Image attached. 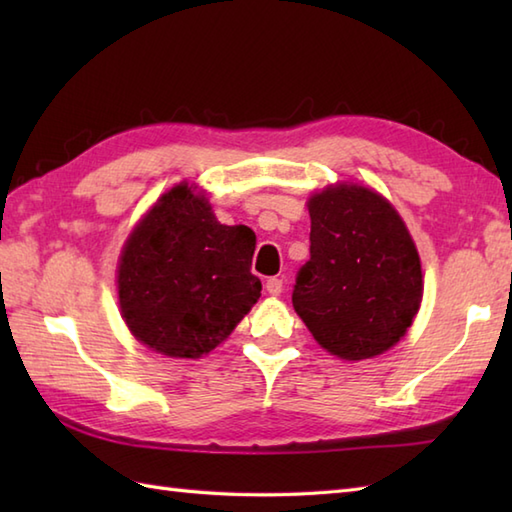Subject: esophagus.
I'll use <instances>...</instances> for the list:
<instances>
[{
    "instance_id": "obj_1",
    "label": "esophagus",
    "mask_w": 512,
    "mask_h": 512,
    "mask_svg": "<svg viewBox=\"0 0 512 512\" xmlns=\"http://www.w3.org/2000/svg\"><path fill=\"white\" fill-rule=\"evenodd\" d=\"M266 290H268V295L279 297V295H281V290H284V279H279V277H270V279L266 281Z\"/></svg>"
}]
</instances>
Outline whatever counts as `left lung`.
<instances>
[{
  "label": "left lung",
  "mask_w": 512,
  "mask_h": 512,
  "mask_svg": "<svg viewBox=\"0 0 512 512\" xmlns=\"http://www.w3.org/2000/svg\"><path fill=\"white\" fill-rule=\"evenodd\" d=\"M310 259L292 306L330 354L361 361L394 347L418 314L422 268L416 244L383 195L358 184L314 193Z\"/></svg>",
  "instance_id": "1"
}]
</instances>
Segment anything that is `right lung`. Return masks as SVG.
<instances>
[{
    "label": "right lung",
    "mask_w": 512,
    "mask_h": 512,
    "mask_svg": "<svg viewBox=\"0 0 512 512\" xmlns=\"http://www.w3.org/2000/svg\"><path fill=\"white\" fill-rule=\"evenodd\" d=\"M253 253L248 226L220 224L202 193L178 184L125 242L118 303L127 328L165 356L209 354L262 295Z\"/></svg>",
    "instance_id": "obj_1"
}]
</instances>
